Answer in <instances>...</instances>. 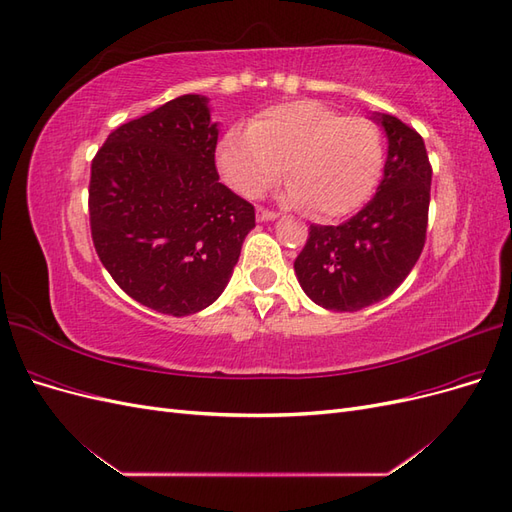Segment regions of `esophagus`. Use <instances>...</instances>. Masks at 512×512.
<instances>
[{"label": "esophagus", "mask_w": 512, "mask_h": 512, "mask_svg": "<svg viewBox=\"0 0 512 512\" xmlns=\"http://www.w3.org/2000/svg\"><path fill=\"white\" fill-rule=\"evenodd\" d=\"M256 218H258V222H271V220L277 218V213L271 211V209H265V207H258L256 209Z\"/></svg>", "instance_id": "34e87169"}]
</instances>
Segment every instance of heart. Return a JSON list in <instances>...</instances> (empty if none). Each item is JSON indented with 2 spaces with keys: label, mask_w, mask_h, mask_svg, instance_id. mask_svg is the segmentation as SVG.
I'll return each instance as SVG.
<instances>
[{
  "label": "heart",
  "mask_w": 512,
  "mask_h": 512,
  "mask_svg": "<svg viewBox=\"0 0 512 512\" xmlns=\"http://www.w3.org/2000/svg\"><path fill=\"white\" fill-rule=\"evenodd\" d=\"M218 164L239 194H265L284 173L292 207H309L318 220L354 213L376 190L384 164L378 123L342 115L318 100H297L260 111L247 128H230Z\"/></svg>",
  "instance_id": "obj_1"
}]
</instances>
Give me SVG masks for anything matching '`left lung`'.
I'll return each instance as SVG.
<instances>
[{
	"label": "left lung",
	"mask_w": 512,
	"mask_h": 512,
	"mask_svg": "<svg viewBox=\"0 0 512 512\" xmlns=\"http://www.w3.org/2000/svg\"><path fill=\"white\" fill-rule=\"evenodd\" d=\"M389 138L376 196L339 226H309L294 273L314 303L359 312L406 280L427 237L431 164L423 136L393 115H374Z\"/></svg>",
	"instance_id": "obj_1"
}]
</instances>
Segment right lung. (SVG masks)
<instances>
[{"instance_id": "1", "label": "right lung", "mask_w": 512, "mask_h": 512, "mask_svg": "<svg viewBox=\"0 0 512 512\" xmlns=\"http://www.w3.org/2000/svg\"><path fill=\"white\" fill-rule=\"evenodd\" d=\"M218 123L179 96L121 123L91 162V239L117 286L160 314L190 316L224 292L254 205L220 183Z\"/></svg>"}]
</instances>
